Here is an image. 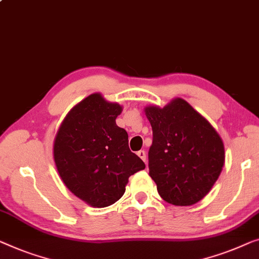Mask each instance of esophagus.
Listing matches in <instances>:
<instances>
[{
  "label": "esophagus",
  "instance_id": "34e87169",
  "mask_svg": "<svg viewBox=\"0 0 259 259\" xmlns=\"http://www.w3.org/2000/svg\"><path fill=\"white\" fill-rule=\"evenodd\" d=\"M138 155H139V157H140L142 161H145V162H146V152L145 151H139L138 152Z\"/></svg>",
  "mask_w": 259,
  "mask_h": 259
}]
</instances>
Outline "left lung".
<instances>
[{
  "instance_id": "left-lung-1",
  "label": "left lung",
  "mask_w": 259,
  "mask_h": 259,
  "mask_svg": "<svg viewBox=\"0 0 259 259\" xmlns=\"http://www.w3.org/2000/svg\"><path fill=\"white\" fill-rule=\"evenodd\" d=\"M145 112L153 130L148 168L157 193L170 204H195L222 171V139L183 99H174L163 108L146 107Z\"/></svg>"
}]
</instances>
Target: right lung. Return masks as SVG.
I'll return each instance as SVG.
<instances>
[{
  "label": "right lung",
  "instance_id": "obj_1",
  "mask_svg": "<svg viewBox=\"0 0 259 259\" xmlns=\"http://www.w3.org/2000/svg\"><path fill=\"white\" fill-rule=\"evenodd\" d=\"M121 110L95 93L70 111L56 137L54 159L63 182L92 207L117 202L130 176L146 167L115 123Z\"/></svg>",
  "mask_w": 259,
  "mask_h": 259
}]
</instances>
